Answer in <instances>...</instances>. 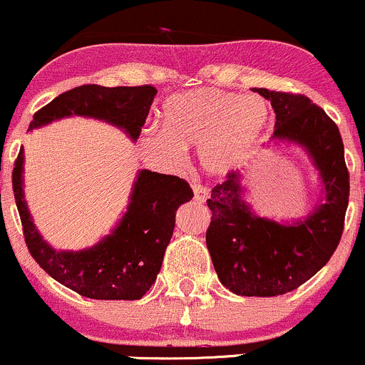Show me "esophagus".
<instances>
[{
  "label": "esophagus",
  "instance_id": "1",
  "mask_svg": "<svg viewBox=\"0 0 365 365\" xmlns=\"http://www.w3.org/2000/svg\"><path fill=\"white\" fill-rule=\"evenodd\" d=\"M193 193H195V202L197 204H204L209 198V190L202 184H193Z\"/></svg>",
  "mask_w": 365,
  "mask_h": 365
}]
</instances>
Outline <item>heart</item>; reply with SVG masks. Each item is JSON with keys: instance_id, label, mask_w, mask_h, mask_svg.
<instances>
[{"instance_id": "heart-1", "label": "heart", "mask_w": 365, "mask_h": 365, "mask_svg": "<svg viewBox=\"0 0 365 365\" xmlns=\"http://www.w3.org/2000/svg\"><path fill=\"white\" fill-rule=\"evenodd\" d=\"M158 123L160 131H149L142 138L149 156L175 165L182 160V148L198 145L200 167L214 178H227L264 144L272 108L258 95L200 88L165 100Z\"/></svg>"}]
</instances>
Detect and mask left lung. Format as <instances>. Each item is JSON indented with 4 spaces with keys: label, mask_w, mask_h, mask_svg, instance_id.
Masks as SVG:
<instances>
[{
    "label": "left lung",
    "mask_w": 365,
    "mask_h": 365,
    "mask_svg": "<svg viewBox=\"0 0 365 365\" xmlns=\"http://www.w3.org/2000/svg\"><path fill=\"white\" fill-rule=\"evenodd\" d=\"M272 105V140L307 151L320 174L325 200L295 223L260 217L242 200V174L235 170L214 186L205 242L221 284L244 297H276L314 276L336 251L344 228L350 174L339 128L307 96L255 89Z\"/></svg>",
    "instance_id": "1"
}]
</instances>
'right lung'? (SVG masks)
I'll list each match as a JSON object with an SVG mask.
<instances>
[{
    "label": "right lung",
    "instance_id": "add662e5",
    "mask_svg": "<svg viewBox=\"0 0 365 365\" xmlns=\"http://www.w3.org/2000/svg\"><path fill=\"white\" fill-rule=\"evenodd\" d=\"M155 96L153 86H78L35 112L29 130L68 115H84L121 128L131 140H137ZM22 165L21 148L12 172L14 197L26 246L36 264L58 283L88 299L137 300L148 294L174 234L175 210L193 197L190 184L175 175L140 170L128 210L110 235L89 250L56 251L42 239L29 216L22 190Z\"/></svg>",
    "mask_w": 365,
    "mask_h": 365
}]
</instances>
